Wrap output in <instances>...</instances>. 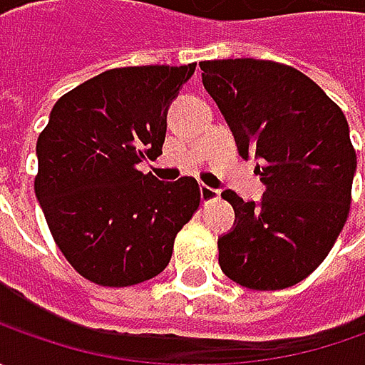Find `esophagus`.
I'll return each instance as SVG.
<instances>
[{
	"label": "esophagus",
	"instance_id": "obj_1",
	"mask_svg": "<svg viewBox=\"0 0 365 365\" xmlns=\"http://www.w3.org/2000/svg\"><path fill=\"white\" fill-rule=\"evenodd\" d=\"M201 199H203V203H211V201H217L219 190L211 189V187L203 185V187H201Z\"/></svg>",
	"mask_w": 365,
	"mask_h": 365
}]
</instances>
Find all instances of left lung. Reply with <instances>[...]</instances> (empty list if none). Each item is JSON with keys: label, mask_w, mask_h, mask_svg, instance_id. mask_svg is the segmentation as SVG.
<instances>
[{"label": "left lung", "mask_w": 365, "mask_h": 365, "mask_svg": "<svg viewBox=\"0 0 365 365\" xmlns=\"http://www.w3.org/2000/svg\"><path fill=\"white\" fill-rule=\"evenodd\" d=\"M203 85L232 128L240 154H256L262 203L237 192V225L219 237V266L250 290L294 287L327 258L344 230L356 150L344 111L315 81L274 61H203Z\"/></svg>", "instance_id": "left-lung-1"}]
</instances>
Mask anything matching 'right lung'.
<instances>
[{"instance_id": "1", "label": "right lung", "mask_w": 365, "mask_h": 365, "mask_svg": "<svg viewBox=\"0 0 365 365\" xmlns=\"http://www.w3.org/2000/svg\"><path fill=\"white\" fill-rule=\"evenodd\" d=\"M197 64L111 68L64 93L38 135L34 190L48 230L83 278L123 288L168 266L176 233L201 203L199 182H160L166 113Z\"/></svg>"}]
</instances>
